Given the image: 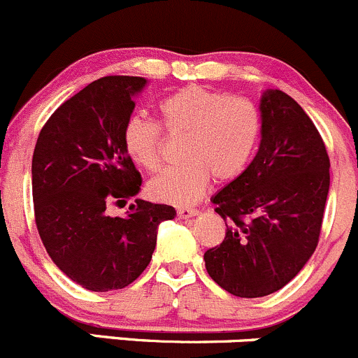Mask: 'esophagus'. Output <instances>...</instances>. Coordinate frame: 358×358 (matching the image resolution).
Masks as SVG:
<instances>
[{
	"mask_svg": "<svg viewBox=\"0 0 358 358\" xmlns=\"http://www.w3.org/2000/svg\"><path fill=\"white\" fill-rule=\"evenodd\" d=\"M198 215L196 208H191V206H179L178 208V217L179 219H189V217Z\"/></svg>",
	"mask_w": 358,
	"mask_h": 358,
	"instance_id": "34e87169",
	"label": "esophagus"
}]
</instances>
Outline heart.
Here are the masks:
<instances>
[{
  "label": "heart",
  "mask_w": 358,
  "mask_h": 358,
  "mask_svg": "<svg viewBox=\"0 0 358 358\" xmlns=\"http://www.w3.org/2000/svg\"><path fill=\"white\" fill-rule=\"evenodd\" d=\"M158 112L167 134L184 136L180 157L186 160L150 182L152 198L164 203H193L205 193L212 176L217 180L238 178L259 146L260 113L246 98L186 86L162 99ZM122 143L136 165L148 172L160 169L164 138L152 120L129 117Z\"/></svg>",
  "instance_id": "1"
}]
</instances>
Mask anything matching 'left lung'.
<instances>
[{"label": "left lung", "instance_id": "1", "mask_svg": "<svg viewBox=\"0 0 358 358\" xmlns=\"http://www.w3.org/2000/svg\"><path fill=\"white\" fill-rule=\"evenodd\" d=\"M252 164L212 198L226 238L203 259L210 278L239 298L267 296L303 268L319 243L329 193V157L293 98L267 90Z\"/></svg>", "mask_w": 358, "mask_h": 358}]
</instances>
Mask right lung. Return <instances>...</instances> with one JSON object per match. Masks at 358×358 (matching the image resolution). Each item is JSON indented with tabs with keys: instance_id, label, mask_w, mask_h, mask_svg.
<instances>
[{
	"instance_id": "right-lung-1",
	"label": "right lung",
	"mask_w": 358,
	"mask_h": 358,
	"mask_svg": "<svg viewBox=\"0 0 358 358\" xmlns=\"http://www.w3.org/2000/svg\"><path fill=\"white\" fill-rule=\"evenodd\" d=\"M146 86L145 77L108 76L87 84L55 110L32 155L34 215L48 255L73 282L90 291L122 289L152 260L158 224L174 206L136 200L141 174L124 150L122 131Z\"/></svg>"
}]
</instances>
